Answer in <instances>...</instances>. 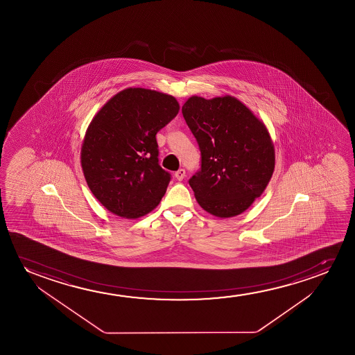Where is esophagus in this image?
<instances>
[{
  "label": "esophagus",
  "instance_id": "esophagus-1",
  "mask_svg": "<svg viewBox=\"0 0 355 355\" xmlns=\"http://www.w3.org/2000/svg\"><path fill=\"white\" fill-rule=\"evenodd\" d=\"M175 177L178 180H183V178L185 177L184 168H180V170L177 171L175 173Z\"/></svg>",
  "mask_w": 355,
  "mask_h": 355
}]
</instances>
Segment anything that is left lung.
I'll return each instance as SVG.
<instances>
[{"mask_svg": "<svg viewBox=\"0 0 355 355\" xmlns=\"http://www.w3.org/2000/svg\"><path fill=\"white\" fill-rule=\"evenodd\" d=\"M201 151V168L189 180L200 206L229 218L263 194L275 167L267 127L232 96H193L182 107Z\"/></svg>", "mask_w": 355, "mask_h": 355, "instance_id": "8db88e82", "label": "left lung"}]
</instances>
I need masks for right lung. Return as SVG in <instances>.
Segmentation results:
<instances>
[{
	"label": "right lung",
	"mask_w": 355,
	"mask_h": 355,
	"mask_svg": "<svg viewBox=\"0 0 355 355\" xmlns=\"http://www.w3.org/2000/svg\"><path fill=\"white\" fill-rule=\"evenodd\" d=\"M178 112L170 94L135 87L110 98L93 117L81 166L88 188L112 214L139 218L160 204L171 175L159 165L155 136Z\"/></svg>",
	"instance_id": "1"
}]
</instances>
